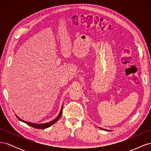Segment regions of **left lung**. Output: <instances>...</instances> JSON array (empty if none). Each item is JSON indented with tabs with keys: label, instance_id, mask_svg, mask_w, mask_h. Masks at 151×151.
<instances>
[{
	"label": "left lung",
	"instance_id": "left-lung-1",
	"mask_svg": "<svg viewBox=\"0 0 151 151\" xmlns=\"http://www.w3.org/2000/svg\"><path fill=\"white\" fill-rule=\"evenodd\" d=\"M99 129H101V130H108H108H106V129H101V128H100V127H99Z\"/></svg>",
	"mask_w": 151,
	"mask_h": 151
}]
</instances>
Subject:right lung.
I'll list each match as a JSON object with an SVG mask.
<instances>
[{
	"instance_id": "right-lung-1",
	"label": "right lung",
	"mask_w": 151,
	"mask_h": 151,
	"mask_svg": "<svg viewBox=\"0 0 151 151\" xmlns=\"http://www.w3.org/2000/svg\"><path fill=\"white\" fill-rule=\"evenodd\" d=\"M62 109H63V105H62V108L60 109V113H59V115L57 116V117L55 118V119L53 120L52 122H47V123H40V124H37V123H33L26 122V121H24L23 120L21 119V118L19 116H18L17 115H16V116L18 118V120L22 122H24L25 123H26L27 125H29V126H31L32 127L35 128V129H47V128H48V127H50L51 125H53L55 123H56L59 119H60V118L62 114Z\"/></svg>"
}]
</instances>
